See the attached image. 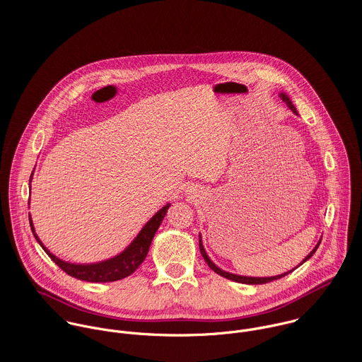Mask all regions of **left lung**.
Masks as SVG:
<instances>
[{
	"mask_svg": "<svg viewBox=\"0 0 362 362\" xmlns=\"http://www.w3.org/2000/svg\"><path fill=\"white\" fill-rule=\"evenodd\" d=\"M280 96H281V99L287 103V105L291 108V111H294L296 114H297V110H296V107L293 105V103L290 102V99L284 95V93H280ZM317 247H319V244L310 251V255L307 257V258L304 259L301 263H304V262H307L308 259L315 254V251L317 250ZM199 250H201V254H202V257L205 259V262H206L207 264H209V267L211 269V270H214L217 274H220V276H223V277H226V279H228V280H233V281H237V283H244V284H264V283H269V281H273V280H277V279H281V277H284L286 274H288L290 272H293V270H290V272H287V273H283V274H279V276H273V277H247V276H238V274H233V273H227V272H224V270H221V269H218L210 259L207 257L206 251H205V248H204V245H202V240H201V237H199ZM298 267V266H297Z\"/></svg>",
	"mask_w": 362,
	"mask_h": 362,
	"instance_id": "left-lung-1",
	"label": "left lung"
}]
</instances>
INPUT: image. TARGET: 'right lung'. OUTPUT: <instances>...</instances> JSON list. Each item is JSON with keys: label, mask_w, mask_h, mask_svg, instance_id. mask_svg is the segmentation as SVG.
Masks as SVG:
<instances>
[{"label": "right lung", "mask_w": 362, "mask_h": 362, "mask_svg": "<svg viewBox=\"0 0 362 362\" xmlns=\"http://www.w3.org/2000/svg\"><path fill=\"white\" fill-rule=\"evenodd\" d=\"M30 180H32V175H30ZM168 207H170V204H167L165 206L160 209L156 213L155 216L141 230V233L132 241V244L124 252H121L115 258L108 259V260L99 262V263H92V264H76V263H69V262H65V260L57 258L55 255H52V252L42 244L40 238L35 233V227H33L30 216H29V223H30V228L33 231L35 238L42 245L45 252L66 274H69V276H72L75 279L83 280V281L107 283V281L121 280V279L132 274L139 267V264L145 260L146 255H148V251H149V247H151L152 240L155 237L156 231L160 227V224H161V221H163Z\"/></svg>", "instance_id": "obj_1"}]
</instances>
